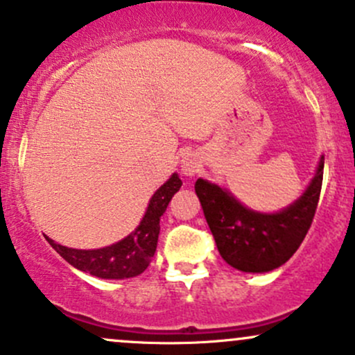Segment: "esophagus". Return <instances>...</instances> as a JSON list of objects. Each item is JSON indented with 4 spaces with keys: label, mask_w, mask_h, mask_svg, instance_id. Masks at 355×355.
<instances>
[{
    "label": "esophagus",
    "mask_w": 355,
    "mask_h": 355,
    "mask_svg": "<svg viewBox=\"0 0 355 355\" xmlns=\"http://www.w3.org/2000/svg\"><path fill=\"white\" fill-rule=\"evenodd\" d=\"M199 170H200L199 159L189 158V156H187V158H184V162H182V171H184L187 177H192V175L199 173Z\"/></svg>",
    "instance_id": "esophagus-1"
}]
</instances>
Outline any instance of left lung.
I'll use <instances>...</instances> for the list:
<instances>
[{
  "label": "left lung",
  "mask_w": 355,
  "mask_h": 355,
  "mask_svg": "<svg viewBox=\"0 0 355 355\" xmlns=\"http://www.w3.org/2000/svg\"><path fill=\"white\" fill-rule=\"evenodd\" d=\"M323 163L325 158L322 156L303 196L274 214L245 207L233 193L202 178L196 182V193L212 236L231 267L259 274L281 267L296 253L315 218L322 192Z\"/></svg>",
  "instance_id": "obj_1"
}]
</instances>
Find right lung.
Instances as JSON below:
<instances>
[{
	"label": "right lung",
	"mask_w": 355,
	"mask_h": 355,
	"mask_svg": "<svg viewBox=\"0 0 355 355\" xmlns=\"http://www.w3.org/2000/svg\"><path fill=\"white\" fill-rule=\"evenodd\" d=\"M182 187L177 173L162 185L149 200L146 212L136 230L117 243L96 250H76L46 240L66 262L78 270L88 272L100 279H129L146 270L156 252L159 234V218L166 211L171 197Z\"/></svg>",
	"instance_id": "right-lung-1"
}]
</instances>
